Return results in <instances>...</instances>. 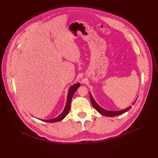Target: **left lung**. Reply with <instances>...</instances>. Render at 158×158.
I'll return each instance as SVG.
<instances>
[{
    "instance_id": "1",
    "label": "left lung",
    "mask_w": 158,
    "mask_h": 158,
    "mask_svg": "<svg viewBox=\"0 0 158 158\" xmlns=\"http://www.w3.org/2000/svg\"><path fill=\"white\" fill-rule=\"evenodd\" d=\"M89 95H90V99H91V102H92V105H93V107H94V109H95L97 110V111L99 113H101L104 116H106V117H114V116H117L119 115V114H123L124 113H125L127 111H128L129 109L131 108V106L128 107L127 109H123L121 110V111H107V110L104 109L103 108H102L100 106H99L98 103L95 102V100L94 99L93 97L92 96V94L89 93ZM136 102V101H135ZM135 102H134L133 104H135Z\"/></svg>"
}]
</instances>
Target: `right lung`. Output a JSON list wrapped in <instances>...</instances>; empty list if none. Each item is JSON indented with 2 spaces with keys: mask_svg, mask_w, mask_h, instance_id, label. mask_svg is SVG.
<instances>
[{
  "mask_svg": "<svg viewBox=\"0 0 158 158\" xmlns=\"http://www.w3.org/2000/svg\"><path fill=\"white\" fill-rule=\"evenodd\" d=\"M80 83H77L74 85H73V86L70 87V88L69 90V94H68V97H67V101H66V107L64 109V111H63L60 114L52 119H50V120H44V121L45 122H47V123H55V122H58L60 121H62L63 119L67 115V114L69 113L70 109V103H71V100L72 98H73V96L74 94L75 93V92L77 89L80 87Z\"/></svg>",
  "mask_w": 158,
  "mask_h": 158,
  "instance_id": "1",
  "label": "right lung"
}]
</instances>
